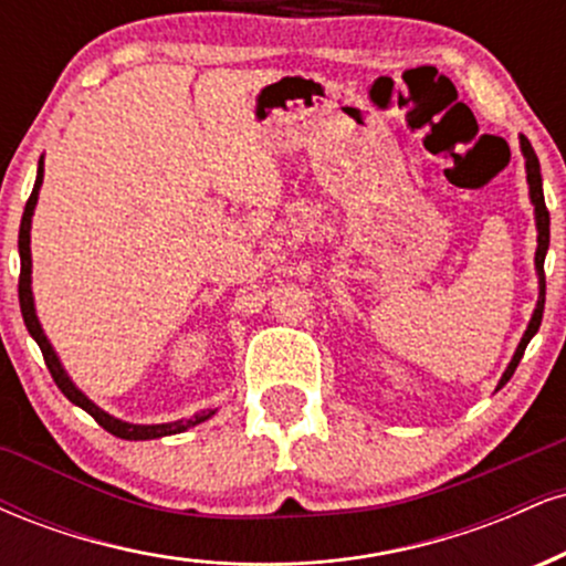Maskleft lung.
<instances>
[{
    "label": "left lung",
    "mask_w": 566,
    "mask_h": 566,
    "mask_svg": "<svg viewBox=\"0 0 566 566\" xmlns=\"http://www.w3.org/2000/svg\"><path fill=\"white\" fill-rule=\"evenodd\" d=\"M518 146H522L524 154V170H527V186H530V201L535 207V229H537V250H535V274H537V303L535 311H532L527 329H524L522 340H518L516 350H513L509 367H505L503 378H500L497 388H503L505 382L511 380V375L516 373L518 361H522L524 348L527 343L535 337L537 329H541L543 322V308H545V274H543V263H545V252H548V242H551V218L548 210H545V199H543V178H541V161H537L535 148L530 146V140L524 135H518Z\"/></svg>",
    "instance_id": "left-lung-1"
}]
</instances>
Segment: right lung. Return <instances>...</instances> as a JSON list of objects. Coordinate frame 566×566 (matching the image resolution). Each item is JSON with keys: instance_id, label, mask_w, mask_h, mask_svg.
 I'll return each instance as SVG.
<instances>
[{"instance_id": "right-lung-1", "label": "right lung", "mask_w": 566, "mask_h": 566, "mask_svg": "<svg viewBox=\"0 0 566 566\" xmlns=\"http://www.w3.org/2000/svg\"><path fill=\"white\" fill-rule=\"evenodd\" d=\"M42 180H44V157H39L36 184H34V191H31L29 201H25V210H23V218H21V233H18V252H21V279H18V297H21V314H23L25 329H29V335L34 337L36 346L42 348L44 365H48L50 375H53V380L57 382V388H61L63 396H66L71 405L82 407L84 412L93 415L97 426L106 428V431L114 433V437L127 439V441H146V439L172 437V433H184V431H188V428H193V426L205 423V420H210L212 415L218 412L216 407H212V409H201V412L193 415V418L172 420V423H148V426L146 423H127V420L114 418V415H108L106 409L97 407L95 401L90 399V396L84 394L74 380H71V375L66 373V367H63L61 356L55 354L53 343H50V337L44 335L42 322H39V316H36L34 290H31V218H34L39 188H42Z\"/></svg>"}]
</instances>
